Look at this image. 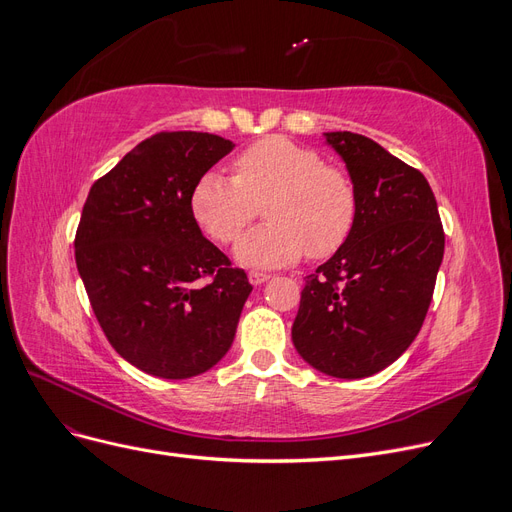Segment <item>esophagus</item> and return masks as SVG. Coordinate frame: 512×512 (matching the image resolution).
<instances>
[{"mask_svg": "<svg viewBox=\"0 0 512 512\" xmlns=\"http://www.w3.org/2000/svg\"><path fill=\"white\" fill-rule=\"evenodd\" d=\"M269 277H271L269 273H262V271H250V273H247V280H250V284H254V286L265 284Z\"/></svg>", "mask_w": 512, "mask_h": 512, "instance_id": "esophagus-1", "label": "esophagus"}]
</instances>
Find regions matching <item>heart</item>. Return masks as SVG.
<instances>
[{"label":"heart","mask_w":512,"mask_h":512,"mask_svg":"<svg viewBox=\"0 0 512 512\" xmlns=\"http://www.w3.org/2000/svg\"><path fill=\"white\" fill-rule=\"evenodd\" d=\"M235 177L205 173L192 190L196 224L218 243H232L265 203L267 224L237 243V258L252 267H280L329 258L350 239L359 194L342 168L329 166L312 147L269 136L241 151Z\"/></svg>","instance_id":"b5f03b06"}]
</instances>
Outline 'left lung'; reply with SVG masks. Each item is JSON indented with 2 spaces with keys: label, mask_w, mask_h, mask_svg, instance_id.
Listing matches in <instances>:
<instances>
[{
  "label": "left lung",
  "mask_w": 512,
  "mask_h": 512,
  "mask_svg": "<svg viewBox=\"0 0 512 512\" xmlns=\"http://www.w3.org/2000/svg\"><path fill=\"white\" fill-rule=\"evenodd\" d=\"M359 194L350 239L305 277L292 324L297 352L322 374L374 376L423 327L444 256V230L421 170L354 132H327Z\"/></svg>",
  "instance_id": "8db88e82"
}]
</instances>
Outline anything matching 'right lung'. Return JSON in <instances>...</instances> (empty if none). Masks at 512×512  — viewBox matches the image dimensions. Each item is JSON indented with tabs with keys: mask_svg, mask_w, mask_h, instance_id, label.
<instances>
[{
	"mask_svg": "<svg viewBox=\"0 0 512 512\" xmlns=\"http://www.w3.org/2000/svg\"><path fill=\"white\" fill-rule=\"evenodd\" d=\"M232 147L207 132L153 134L85 200L76 267L106 339L145 374H205L235 339L252 284L190 209L196 181Z\"/></svg>",
	"mask_w": 512,
	"mask_h": 512,
	"instance_id": "1",
	"label": "right lung"
}]
</instances>
